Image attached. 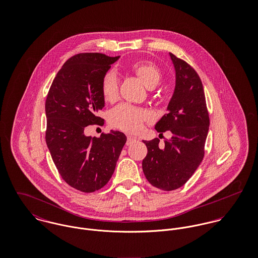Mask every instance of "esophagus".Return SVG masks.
I'll list each match as a JSON object with an SVG mask.
<instances>
[{"label": "esophagus", "mask_w": 258, "mask_h": 258, "mask_svg": "<svg viewBox=\"0 0 258 258\" xmlns=\"http://www.w3.org/2000/svg\"><path fill=\"white\" fill-rule=\"evenodd\" d=\"M135 141H136V138H134V137H132V136H128V137H127V145H130V144L134 143Z\"/></svg>", "instance_id": "1"}]
</instances>
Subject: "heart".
I'll list each match as a JSON object with an SVG mask.
<instances>
[{
    "label": "heart",
    "instance_id": "1",
    "mask_svg": "<svg viewBox=\"0 0 258 258\" xmlns=\"http://www.w3.org/2000/svg\"><path fill=\"white\" fill-rule=\"evenodd\" d=\"M130 71L147 86L153 88L161 80L162 74L158 66L150 60H140L130 66ZM100 91L103 99L113 102L119 94V83L116 74L112 71L103 74L100 81ZM152 115L143 108L122 103L112 109L109 114V122L114 128L128 132L136 133L140 131L146 122L151 121Z\"/></svg>",
    "mask_w": 258,
    "mask_h": 258
}]
</instances>
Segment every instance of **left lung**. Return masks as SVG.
I'll return each instance as SVG.
<instances>
[{"label":"left lung","instance_id":"obj_1","mask_svg":"<svg viewBox=\"0 0 258 258\" xmlns=\"http://www.w3.org/2000/svg\"><path fill=\"white\" fill-rule=\"evenodd\" d=\"M176 71V87L168 105V113L156 124L159 133L172 132L159 146L158 138L144 141L147 156L142 168L148 182L163 190L184 185L205 156L210 117L202 80L183 59L170 52Z\"/></svg>","mask_w":258,"mask_h":258}]
</instances>
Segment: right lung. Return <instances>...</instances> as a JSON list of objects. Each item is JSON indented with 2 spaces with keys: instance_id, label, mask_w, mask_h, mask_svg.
<instances>
[{
  "instance_id": "obj_1",
  "label": "right lung",
  "mask_w": 258,
  "mask_h": 258,
  "mask_svg": "<svg viewBox=\"0 0 258 258\" xmlns=\"http://www.w3.org/2000/svg\"><path fill=\"white\" fill-rule=\"evenodd\" d=\"M119 56L78 53L54 77L45 100V142L67 184L83 192L100 189L110 180L126 136L119 131L86 136L89 125L102 126L100 81Z\"/></svg>"
}]
</instances>
